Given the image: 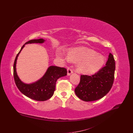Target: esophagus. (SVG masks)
I'll return each mask as SVG.
<instances>
[{
  "label": "esophagus",
  "mask_w": 133,
  "mask_h": 133,
  "mask_svg": "<svg viewBox=\"0 0 133 133\" xmlns=\"http://www.w3.org/2000/svg\"><path fill=\"white\" fill-rule=\"evenodd\" d=\"M73 73V70H72V69H70V68H68V69H67V75L69 76V75H70L71 74H72Z\"/></svg>",
  "instance_id": "34e87169"
}]
</instances>
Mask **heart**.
I'll use <instances>...</instances> for the list:
<instances>
[{"label":"heart","instance_id":"1","mask_svg":"<svg viewBox=\"0 0 133 133\" xmlns=\"http://www.w3.org/2000/svg\"><path fill=\"white\" fill-rule=\"evenodd\" d=\"M58 57L60 54H57ZM66 59L71 62H78L76 69L79 73L91 74L99 71L105 63V58L93 50L86 47L71 48L68 50Z\"/></svg>","mask_w":133,"mask_h":133}]
</instances>
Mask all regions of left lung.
<instances>
[{"instance_id":"8db88e82","label":"left lung","mask_w":133,"mask_h":133,"mask_svg":"<svg viewBox=\"0 0 133 133\" xmlns=\"http://www.w3.org/2000/svg\"><path fill=\"white\" fill-rule=\"evenodd\" d=\"M105 66L91 76L82 75L79 85L75 89V94L85 102L97 100L110 91L114 79L115 62L109 53Z\"/></svg>"}]
</instances>
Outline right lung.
<instances>
[{"label": "right lung", "instance_id": "add662e5", "mask_svg": "<svg viewBox=\"0 0 133 133\" xmlns=\"http://www.w3.org/2000/svg\"><path fill=\"white\" fill-rule=\"evenodd\" d=\"M45 40L43 39H33L26 42L22 47L21 50L15 58L13 74L16 85L22 93L27 97L37 101H45L50 99L54 94L55 89V84L57 80L67 74L65 68L56 66H50L46 71L41 79L33 83L26 84L20 79L17 73L16 64L19 54L24 47L25 44L33 43H43Z\"/></svg>", "mask_w": 133, "mask_h": 133}]
</instances>
